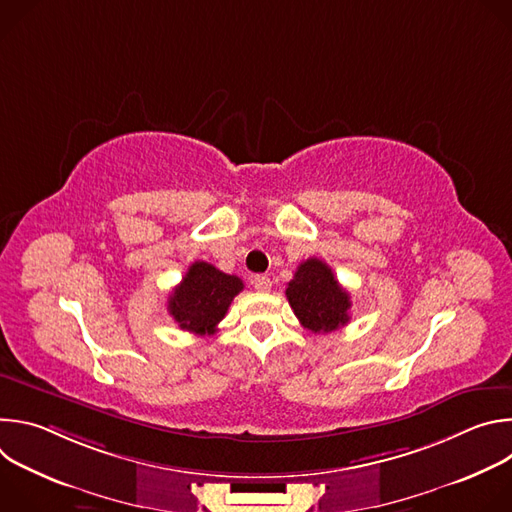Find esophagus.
Instances as JSON below:
<instances>
[{"instance_id": "34e87169", "label": "esophagus", "mask_w": 512, "mask_h": 512, "mask_svg": "<svg viewBox=\"0 0 512 512\" xmlns=\"http://www.w3.org/2000/svg\"><path fill=\"white\" fill-rule=\"evenodd\" d=\"M253 287H255L257 291H263V294H265V291L271 289V279H269L267 275H255V277H253Z\"/></svg>"}]
</instances>
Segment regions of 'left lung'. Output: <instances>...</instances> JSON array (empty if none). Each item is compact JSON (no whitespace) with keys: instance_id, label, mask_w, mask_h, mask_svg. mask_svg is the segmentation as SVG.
Masks as SVG:
<instances>
[{"instance_id":"left-lung-1","label":"left lung","mask_w":512,"mask_h":512,"mask_svg":"<svg viewBox=\"0 0 512 512\" xmlns=\"http://www.w3.org/2000/svg\"><path fill=\"white\" fill-rule=\"evenodd\" d=\"M285 298L300 324L314 334L332 332L350 322V296L320 259L304 261L287 283Z\"/></svg>"}]
</instances>
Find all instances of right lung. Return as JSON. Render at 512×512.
<instances>
[{
    "mask_svg": "<svg viewBox=\"0 0 512 512\" xmlns=\"http://www.w3.org/2000/svg\"><path fill=\"white\" fill-rule=\"evenodd\" d=\"M241 289V277L194 261L168 298V312L182 330L198 336L214 334Z\"/></svg>",
    "mask_w": 512,
    "mask_h": 512,
    "instance_id": "obj_1",
    "label": "right lung"
}]
</instances>
